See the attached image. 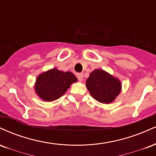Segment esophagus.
Instances as JSON below:
<instances>
[{"mask_svg": "<svg viewBox=\"0 0 156 156\" xmlns=\"http://www.w3.org/2000/svg\"><path fill=\"white\" fill-rule=\"evenodd\" d=\"M77 78H78V80L82 81L83 79V75L82 74V73H78V74H77Z\"/></svg>", "mask_w": 156, "mask_h": 156, "instance_id": "34e87169", "label": "esophagus"}]
</instances>
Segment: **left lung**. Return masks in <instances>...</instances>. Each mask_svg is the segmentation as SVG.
<instances>
[{
	"label": "left lung",
	"instance_id": "1",
	"mask_svg": "<svg viewBox=\"0 0 156 156\" xmlns=\"http://www.w3.org/2000/svg\"><path fill=\"white\" fill-rule=\"evenodd\" d=\"M86 87L94 99L105 104L115 101L122 90V83L119 78L100 69H94L89 74Z\"/></svg>",
	"mask_w": 156,
	"mask_h": 156
}]
</instances>
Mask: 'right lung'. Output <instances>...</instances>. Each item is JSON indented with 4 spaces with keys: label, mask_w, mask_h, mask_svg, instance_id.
Here are the masks:
<instances>
[{
    "label": "right lung",
    "mask_w": 156,
    "mask_h": 156,
    "mask_svg": "<svg viewBox=\"0 0 156 156\" xmlns=\"http://www.w3.org/2000/svg\"><path fill=\"white\" fill-rule=\"evenodd\" d=\"M77 81V78L71 72L53 68L37 76L34 91L42 101L51 102L63 96L71 84Z\"/></svg>",
    "instance_id": "add662e5"
}]
</instances>
